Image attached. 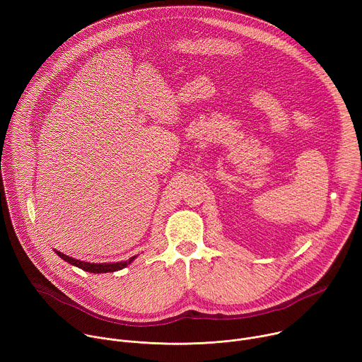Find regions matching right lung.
I'll return each instance as SVG.
<instances>
[{"instance_id": "add662e5", "label": "right lung", "mask_w": 362, "mask_h": 362, "mask_svg": "<svg viewBox=\"0 0 362 362\" xmlns=\"http://www.w3.org/2000/svg\"><path fill=\"white\" fill-rule=\"evenodd\" d=\"M56 253L62 257V259H64L66 262L83 269V271H87V272H91V274H106V272H116V271H120L123 268H126L127 265H130L134 259H136V255L129 257L127 261H122V262H113V264H90V262H83V261H77L74 259V257L69 256V255H64L59 250H56Z\"/></svg>"}]
</instances>
